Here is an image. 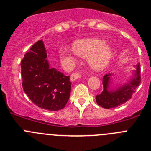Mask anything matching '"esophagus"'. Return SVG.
<instances>
[{"instance_id": "obj_1", "label": "esophagus", "mask_w": 151, "mask_h": 151, "mask_svg": "<svg viewBox=\"0 0 151 151\" xmlns=\"http://www.w3.org/2000/svg\"><path fill=\"white\" fill-rule=\"evenodd\" d=\"M79 78H80L79 73H74L70 76V81H71V82H74V81H76V80H77Z\"/></svg>"}]
</instances>
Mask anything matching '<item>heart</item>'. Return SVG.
Here are the masks:
<instances>
[{"instance_id": "heart-1", "label": "heart", "mask_w": 151, "mask_h": 151, "mask_svg": "<svg viewBox=\"0 0 151 151\" xmlns=\"http://www.w3.org/2000/svg\"><path fill=\"white\" fill-rule=\"evenodd\" d=\"M73 50L76 54L84 59H88L89 66L96 71L102 70L109 65L113 56V52L104 41L96 38L78 40L73 44ZM60 57L62 60L75 61V53L68 47L60 50Z\"/></svg>"}]
</instances>
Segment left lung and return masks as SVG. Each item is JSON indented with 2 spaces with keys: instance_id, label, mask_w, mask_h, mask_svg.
I'll return each mask as SVG.
<instances>
[{
  "instance_id": "8db88e82",
  "label": "left lung",
  "mask_w": 151,
  "mask_h": 151,
  "mask_svg": "<svg viewBox=\"0 0 151 151\" xmlns=\"http://www.w3.org/2000/svg\"><path fill=\"white\" fill-rule=\"evenodd\" d=\"M113 74L109 73L103 77L104 90L101 94L96 96L97 104L101 107L105 109L117 107L130 99L135 91L140 82V63L134 66V69L132 71V76L130 79L128 80L123 85H116L113 88L111 76Z\"/></svg>"
}]
</instances>
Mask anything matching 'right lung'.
<instances>
[{
    "instance_id": "1",
    "label": "right lung",
    "mask_w": 151,
    "mask_h": 151,
    "mask_svg": "<svg viewBox=\"0 0 151 151\" xmlns=\"http://www.w3.org/2000/svg\"><path fill=\"white\" fill-rule=\"evenodd\" d=\"M43 41L32 46L21 62L22 88L36 106L50 111L63 109L68 102L71 91L69 76L54 68L47 60Z\"/></svg>"
}]
</instances>
